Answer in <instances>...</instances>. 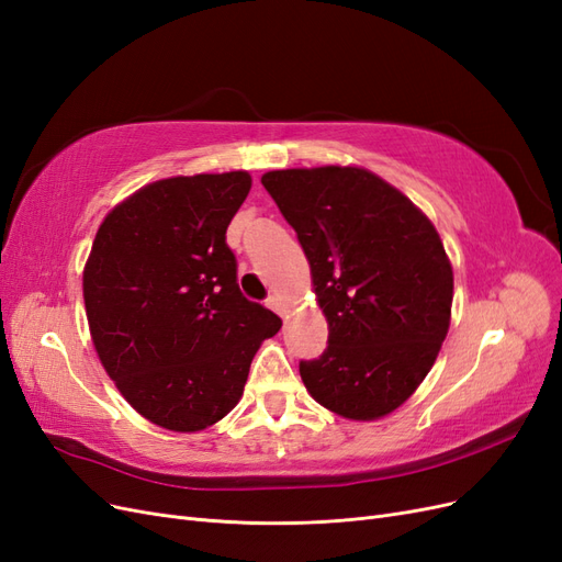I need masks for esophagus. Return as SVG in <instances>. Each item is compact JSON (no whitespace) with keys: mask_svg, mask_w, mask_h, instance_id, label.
<instances>
[{"mask_svg":"<svg viewBox=\"0 0 562 562\" xmlns=\"http://www.w3.org/2000/svg\"><path fill=\"white\" fill-rule=\"evenodd\" d=\"M267 307H269V310H274V312H277V314H281V316L285 314V307H283V300H281V297H279L277 293H271V295L267 297Z\"/></svg>","mask_w":562,"mask_h":562,"instance_id":"obj_1","label":"esophagus"}]
</instances>
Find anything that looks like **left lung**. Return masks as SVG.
Wrapping results in <instances>:
<instances>
[{"instance_id":"obj_1","label":"left lung","mask_w":562,"mask_h":562,"mask_svg":"<svg viewBox=\"0 0 562 562\" xmlns=\"http://www.w3.org/2000/svg\"><path fill=\"white\" fill-rule=\"evenodd\" d=\"M262 184L297 232L328 321L326 351L300 361L304 386L347 419L394 413L450 328L452 267L431 220L356 166L285 168Z\"/></svg>"}]
</instances>
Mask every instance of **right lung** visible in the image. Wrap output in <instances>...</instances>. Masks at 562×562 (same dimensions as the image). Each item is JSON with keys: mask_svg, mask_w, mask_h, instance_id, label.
I'll list each match as a JSON object with an SVG mask.
<instances>
[{"mask_svg": "<svg viewBox=\"0 0 562 562\" xmlns=\"http://www.w3.org/2000/svg\"><path fill=\"white\" fill-rule=\"evenodd\" d=\"M246 171L145 184L98 227L83 304L98 359L145 419L201 431L239 403L262 339L281 318L236 283L227 227Z\"/></svg>", "mask_w": 562, "mask_h": 562, "instance_id": "right-lung-1", "label": "right lung"}]
</instances>
